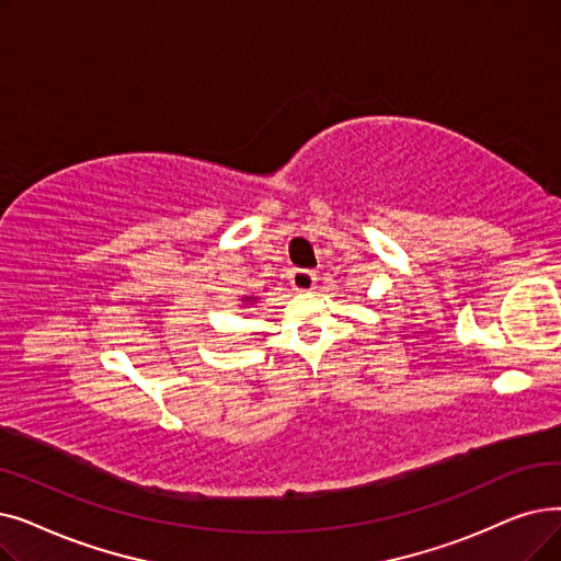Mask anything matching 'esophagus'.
<instances>
[{
	"instance_id": "1",
	"label": "esophagus",
	"mask_w": 561,
	"mask_h": 561,
	"mask_svg": "<svg viewBox=\"0 0 561 561\" xmlns=\"http://www.w3.org/2000/svg\"><path fill=\"white\" fill-rule=\"evenodd\" d=\"M316 273L313 271H294V275H290V286H294L298 294H309V290H313L316 286Z\"/></svg>"
}]
</instances>
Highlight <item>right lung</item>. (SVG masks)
<instances>
[{
    "label": "right lung",
    "mask_w": 561,
    "mask_h": 561,
    "mask_svg": "<svg viewBox=\"0 0 561 561\" xmlns=\"http://www.w3.org/2000/svg\"><path fill=\"white\" fill-rule=\"evenodd\" d=\"M259 298H254V296H245V298H242V302H245V305H254Z\"/></svg>",
    "instance_id": "right-lung-1"
}]
</instances>
